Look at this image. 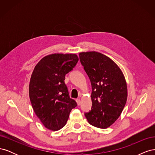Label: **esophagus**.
I'll return each mask as SVG.
<instances>
[{
    "label": "esophagus",
    "instance_id": "obj_1",
    "mask_svg": "<svg viewBox=\"0 0 155 155\" xmlns=\"http://www.w3.org/2000/svg\"><path fill=\"white\" fill-rule=\"evenodd\" d=\"M76 102H77V104L78 105H79L81 104V101H80V100H79V99H76Z\"/></svg>",
    "mask_w": 155,
    "mask_h": 155
}]
</instances>
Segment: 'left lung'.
Returning <instances> with one entry per match:
<instances>
[{
  "label": "left lung",
  "instance_id": "8db88e82",
  "mask_svg": "<svg viewBox=\"0 0 155 155\" xmlns=\"http://www.w3.org/2000/svg\"><path fill=\"white\" fill-rule=\"evenodd\" d=\"M92 85L91 110L85 112L91 125L109 127L119 118L127 98V89L120 68L109 57L96 51L79 54Z\"/></svg>",
  "mask_w": 155,
  "mask_h": 155
}]
</instances>
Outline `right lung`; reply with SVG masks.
Instances as JSON below:
<instances>
[{
    "label": "right lung",
    "mask_w": 155,
    "mask_h": 155,
    "mask_svg": "<svg viewBox=\"0 0 155 155\" xmlns=\"http://www.w3.org/2000/svg\"><path fill=\"white\" fill-rule=\"evenodd\" d=\"M78 60L76 54H51L42 59L33 71L29 85L31 104L37 116L50 130L63 127L70 112L78 105L70 97L64 79Z\"/></svg>",
    "instance_id": "obj_1"
}]
</instances>
